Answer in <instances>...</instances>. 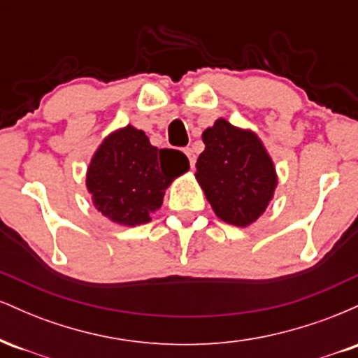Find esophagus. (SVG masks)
<instances>
[{"instance_id":"esophagus-1","label":"esophagus","mask_w":358,"mask_h":358,"mask_svg":"<svg viewBox=\"0 0 358 358\" xmlns=\"http://www.w3.org/2000/svg\"><path fill=\"white\" fill-rule=\"evenodd\" d=\"M185 155L188 156V162H190V166L195 168V159H196V156H195V153H193L192 148H185Z\"/></svg>"}]
</instances>
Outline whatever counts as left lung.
<instances>
[{
	"label": "left lung",
	"instance_id": "left-lung-1",
	"mask_svg": "<svg viewBox=\"0 0 358 358\" xmlns=\"http://www.w3.org/2000/svg\"><path fill=\"white\" fill-rule=\"evenodd\" d=\"M196 180L220 220L248 227L262 215L278 185L276 170L256 133L225 119L203 131Z\"/></svg>",
	"mask_w": 358,
	"mask_h": 358
}]
</instances>
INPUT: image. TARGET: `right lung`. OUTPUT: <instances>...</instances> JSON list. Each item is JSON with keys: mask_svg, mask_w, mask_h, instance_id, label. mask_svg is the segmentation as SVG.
<instances>
[{"mask_svg": "<svg viewBox=\"0 0 358 358\" xmlns=\"http://www.w3.org/2000/svg\"><path fill=\"white\" fill-rule=\"evenodd\" d=\"M176 163L166 167L164 155ZM187 156L176 150H158L145 131L127 124L102 141L87 168V190L94 207L114 224H146L163 203L165 190L188 171Z\"/></svg>", "mask_w": 358, "mask_h": 358, "instance_id": "right-lung-1", "label": "right lung"}]
</instances>
